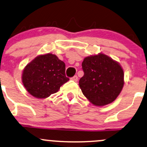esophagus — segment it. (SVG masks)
Masks as SVG:
<instances>
[{
    "label": "esophagus",
    "mask_w": 147,
    "mask_h": 147,
    "mask_svg": "<svg viewBox=\"0 0 147 147\" xmlns=\"http://www.w3.org/2000/svg\"><path fill=\"white\" fill-rule=\"evenodd\" d=\"M71 80L74 82H77V80H78V77H77V75H75V76L72 77V78H71Z\"/></svg>",
    "instance_id": "1"
}]
</instances>
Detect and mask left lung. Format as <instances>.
<instances>
[{"label":"left lung","instance_id":"8db88e82","mask_svg":"<svg viewBox=\"0 0 147 147\" xmlns=\"http://www.w3.org/2000/svg\"><path fill=\"white\" fill-rule=\"evenodd\" d=\"M84 76L79 82L83 94L92 104L103 106L112 102L123 86V70L117 62L103 54L84 59Z\"/></svg>","mask_w":147,"mask_h":147}]
</instances>
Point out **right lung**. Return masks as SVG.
<instances>
[{"label": "right lung", "mask_w": 147, "mask_h": 147, "mask_svg": "<svg viewBox=\"0 0 147 147\" xmlns=\"http://www.w3.org/2000/svg\"><path fill=\"white\" fill-rule=\"evenodd\" d=\"M65 72V63L56 55H40L26 66L22 82L30 95L37 98H45L56 93L68 81Z\"/></svg>", "instance_id": "right-lung-1"}]
</instances>
